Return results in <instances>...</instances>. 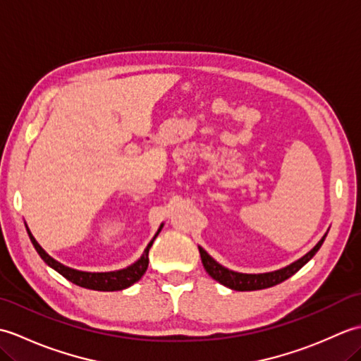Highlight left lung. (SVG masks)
<instances>
[{
  "mask_svg": "<svg viewBox=\"0 0 361 361\" xmlns=\"http://www.w3.org/2000/svg\"><path fill=\"white\" fill-rule=\"evenodd\" d=\"M326 235L327 234H324L323 239H321L315 247L307 252V255L302 256L301 259H298L296 262L287 265L286 268H281V270H276L271 273H260V274H247V273H237L233 270H228V268H225L224 265L216 262V260H214L202 247H198V251H200L204 270L212 279H216L217 282L221 283V286L229 287L231 290L251 291V290H262V288L273 287L276 283H281L286 279H288L290 276H293L299 268H302L313 256L317 255V251L321 248V245H323Z\"/></svg>",
  "mask_w": 361,
  "mask_h": 361,
  "instance_id": "obj_1",
  "label": "left lung"
}]
</instances>
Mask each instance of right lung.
<instances>
[{
	"mask_svg": "<svg viewBox=\"0 0 361 361\" xmlns=\"http://www.w3.org/2000/svg\"><path fill=\"white\" fill-rule=\"evenodd\" d=\"M161 228L163 225L159 226L158 233L155 234V237L150 240V243L147 245V248L144 250L142 256L136 260L135 264H132L127 268H122V270L118 271H106V273H90V271H79V270H74V268L66 267L63 264L57 262L56 259H52L48 252H46L38 242L34 239V235L30 234L29 228L27 229V234H29V239L32 242L34 248L37 250L38 255L44 260L46 264H48L51 268H54L57 273H60L66 278L70 282L75 283V286L83 287V288H90V290H97V291H116V290H124L130 286H133L135 282L140 281L142 278V274L145 273L149 267V250L152 247L153 240L157 239V235L159 234Z\"/></svg>",
	"mask_w": 361,
	"mask_h": 361,
	"instance_id": "right-lung-1",
	"label": "right lung"
}]
</instances>
